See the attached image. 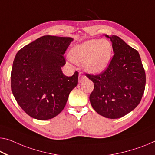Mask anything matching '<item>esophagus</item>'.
I'll return each mask as SVG.
<instances>
[{
	"label": "esophagus",
	"mask_w": 155,
	"mask_h": 155,
	"mask_svg": "<svg viewBox=\"0 0 155 155\" xmlns=\"http://www.w3.org/2000/svg\"><path fill=\"white\" fill-rule=\"evenodd\" d=\"M85 79V77L84 75H82V74L81 73H79V78H78V82H82L83 80H84Z\"/></svg>",
	"instance_id": "34e87169"
}]
</instances>
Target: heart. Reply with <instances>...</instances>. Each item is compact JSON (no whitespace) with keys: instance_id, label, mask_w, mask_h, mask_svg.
<instances>
[{"instance_id":"obj_1","label":"heart","mask_w":155,"mask_h":155,"mask_svg":"<svg viewBox=\"0 0 155 155\" xmlns=\"http://www.w3.org/2000/svg\"><path fill=\"white\" fill-rule=\"evenodd\" d=\"M113 47L107 39H90L72 48L70 58L75 63L82 64L91 73H99L107 68L112 58Z\"/></svg>"}]
</instances>
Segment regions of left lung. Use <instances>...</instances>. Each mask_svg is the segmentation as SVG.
Here are the masks:
<instances>
[{
	"label": "left lung",
	"mask_w": 155,
	"mask_h": 155,
	"mask_svg": "<svg viewBox=\"0 0 155 155\" xmlns=\"http://www.w3.org/2000/svg\"><path fill=\"white\" fill-rule=\"evenodd\" d=\"M105 37L112 42L114 54L104 72L87 74L94 83L89 100L97 114L116 119L130 113L140 103L146 87V73L137 50L116 35Z\"/></svg>",
	"instance_id": "8db88e82"
}]
</instances>
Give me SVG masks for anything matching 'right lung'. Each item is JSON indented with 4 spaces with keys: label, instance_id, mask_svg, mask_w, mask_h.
Segmentation results:
<instances>
[{
    "label": "right lung",
    "instance_id": "1",
    "mask_svg": "<svg viewBox=\"0 0 155 155\" xmlns=\"http://www.w3.org/2000/svg\"><path fill=\"white\" fill-rule=\"evenodd\" d=\"M73 40L45 35L16 53L11 73L12 91L18 105L32 118L48 120L58 116L78 85V71L68 77L61 68Z\"/></svg>",
    "mask_w": 155,
    "mask_h": 155
}]
</instances>
